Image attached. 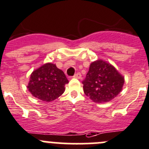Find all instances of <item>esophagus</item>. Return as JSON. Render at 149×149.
Returning <instances> with one entry per match:
<instances>
[{"label":"esophagus","mask_w":149,"mask_h":149,"mask_svg":"<svg viewBox=\"0 0 149 149\" xmlns=\"http://www.w3.org/2000/svg\"><path fill=\"white\" fill-rule=\"evenodd\" d=\"M73 77L76 78V79H81V74L79 72H78V73H76V74L73 76Z\"/></svg>","instance_id":"1"}]
</instances>
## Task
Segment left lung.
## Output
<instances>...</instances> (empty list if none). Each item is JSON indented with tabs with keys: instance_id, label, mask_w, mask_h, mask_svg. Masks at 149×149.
<instances>
[{
	"instance_id": "obj_1",
	"label": "left lung",
	"mask_w": 149,
	"mask_h": 149,
	"mask_svg": "<svg viewBox=\"0 0 149 149\" xmlns=\"http://www.w3.org/2000/svg\"><path fill=\"white\" fill-rule=\"evenodd\" d=\"M123 76L113 66L102 60L90 65L83 80L84 92L95 102H108L119 95L123 86Z\"/></svg>"
}]
</instances>
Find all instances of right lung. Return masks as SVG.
<instances>
[{
    "label": "right lung",
    "instance_id": "add662e5",
    "mask_svg": "<svg viewBox=\"0 0 149 149\" xmlns=\"http://www.w3.org/2000/svg\"><path fill=\"white\" fill-rule=\"evenodd\" d=\"M68 83L63 70L52 63H47L32 73L27 89L36 97L51 102L64 92Z\"/></svg>",
    "mask_w": 149,
    "mask_h": 149
}]
</instances>
